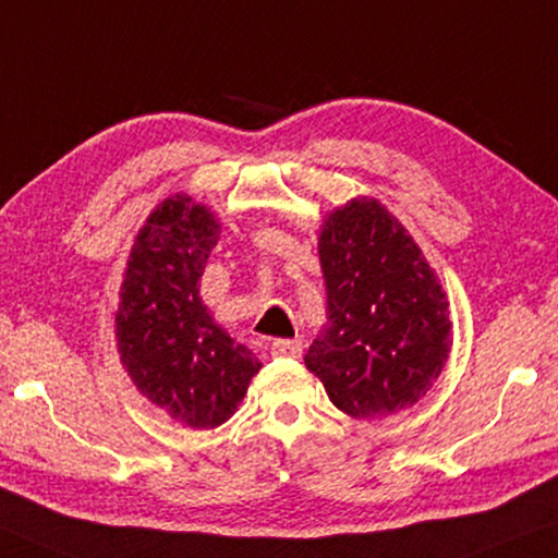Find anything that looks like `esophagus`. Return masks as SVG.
<instances>
[{
	"instance_id": "esophagus-1",
	"label": "esophagus",
	"mask_w": 558,
	"mask_h": 558,
	"mask_svg": "<svg viewBox=\"0 0 558 558\" xmlns=\"http://www.w3.org/2000/svg\"><path fill=\"white\" fill-rule=\"evenodd\" d=\"M270 354L282 359H298L303 354V341L298 339H276L270 343Z\"/></svg>"
}]
</instances>
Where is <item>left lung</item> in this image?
Returning a JSON list of instances; mask_svg holds the SVG:
<instances>
[{
  "mask_svg": "<svg viewBox=\"0 0 558 558\" xmlns=\"http://www.w3.org/2000/svg\"><path fill=\"white\" fill-rule=\"evenodd\" d=\"M328 324L305 354L328 399L376 420L427 395L450 354V311L437 276L376 199L326 219L318 240Z\"/></svg>",
  "mask_w": 558,
  "mask_h": 558,
  "instance_id": "obj_1",
  "label": "left lung"
}]
</instances>
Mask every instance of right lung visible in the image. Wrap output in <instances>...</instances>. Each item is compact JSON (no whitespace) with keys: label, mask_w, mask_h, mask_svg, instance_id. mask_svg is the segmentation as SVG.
Wrapping results in <instances>:
<instances>
[{"label":"right lung","mask_w":558,"mask_h":558,"mask_svg":"<svg viewBox=\"0 0 558 558\" xmlns=\"http://www.w3.org/2000/svg\"><path fill=\"white\" fill-rule=\"evenodd\" d=\"M219 225L186 197L161 202L133 242L116 313L123 366L141 395L194 429L238 410L260 361L211 324L199 278Z\"/></svg>","instance_id":"1"}]
</instances>
